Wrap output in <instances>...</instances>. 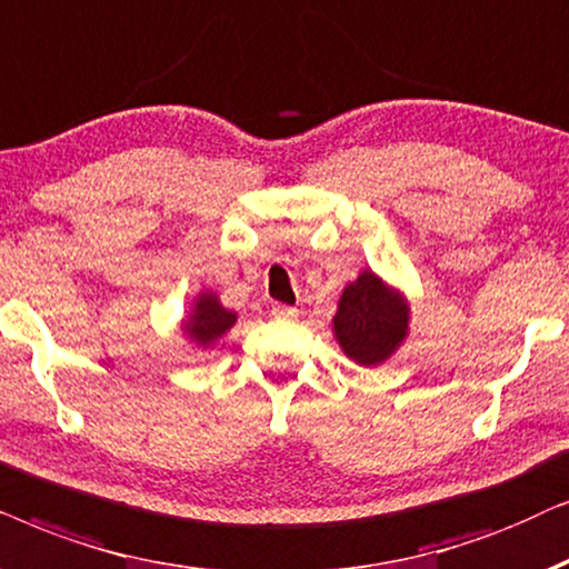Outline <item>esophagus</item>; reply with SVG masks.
<instances>
[{"instance_id": "34e87169", "label": "esophagus", "mask_w": 569, "mask_h": 569, "mask_svg": "<svg viewBox=\"0 0 569 569\" xmlns=\"http://www.w3.org/2000/svg\"><path fill=\"white\" fill-rule=\"evenodd\" d=\"M272 315L283 317V320H293V317L299 315V309L297 307H286V305H276V307H272Z\"/></svg>"}]
</instances>
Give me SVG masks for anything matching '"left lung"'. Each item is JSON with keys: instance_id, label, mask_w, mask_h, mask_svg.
Wrapping results in <instances>:
<instances>
[{"instance_id": "left-lung-1", "label": "left lung", "mask_w": 569, "mask_h": 569, "mask_svg": "<svg viewBox=\"0 0 569 569\" xmlns=\"http://www.w3.org/2000/svg\"><path fill=\"white\" fill-rule=\"evenodd\" d=\"M411 307L403 291L392 289L372 270H363L340 293L332 332L348 359L377 367L403 346Z\"/></svg>"}]
</instances>
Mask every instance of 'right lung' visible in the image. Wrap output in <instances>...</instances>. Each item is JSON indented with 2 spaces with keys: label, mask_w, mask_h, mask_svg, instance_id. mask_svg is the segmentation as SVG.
<instances>
[{
  "label": "right lung",
  "mask_w": 569,
  "mask_h": 569,
  "mask_svg": "<svg viewBox=\"0 0 569 569\" xmlns=\"http://www.w3.org/2000/svg\"><path fill=\"white\" fill-rule=\"evenodd\" d=\"M237 322V312L226 309L213 291H200L197 293L192 309L181 322V332L192 340L194 346L208 348L213 346L218 338L226 336Z\"/></svg>",
  "instance_id": "obj_1"
}]
</instances>
